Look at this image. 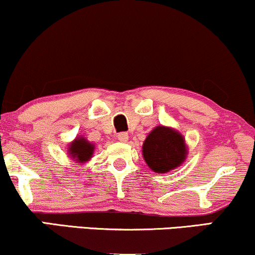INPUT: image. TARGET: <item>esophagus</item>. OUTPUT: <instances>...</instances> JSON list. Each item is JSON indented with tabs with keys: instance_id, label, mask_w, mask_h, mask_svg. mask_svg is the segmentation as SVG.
I'll use <instances>...</instances> for the list:
<instances>
[{
	"instance_id": "obj_1",
	"label": "esophagus",
	"mask_w": 255,
	"mask_h": 255,
	"mask_svg": "<svg viewBox=\"0 0 255 255\" xmlns=\"http://www.w3.org/2000/svg\"><path fill=\"white\" fill-rule=\"evenodd\" d=\"M128 134L125 133V131H122V133H119L118 134V139L119 141H121V142H127L128 141Z\"/></svg>"
}]
</instances>
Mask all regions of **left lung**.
<instances>
[{
    "mask_svg": "<svg viewBox=\"0 0 255 255\" xmlns=\"http://www.w3.org/2000/svg\"><path fill=\"white\" fill-rule=\"evenodd\" d=\"M142 155L152 171L166 173L183 164L188 155V147L179 131L157 126L143 142Z\"/></svg>",
    "mask_w": 255,
    "mask_h": 255,
    "instance_id": "left-lung-1",
    "label": "left lung"
}]
</instances>
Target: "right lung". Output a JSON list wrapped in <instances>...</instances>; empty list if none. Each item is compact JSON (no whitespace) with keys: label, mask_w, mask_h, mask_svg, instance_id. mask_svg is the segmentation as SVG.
<instances>
[{"label":"right lung","mask_w":255,"mask_h":255,"mask_svg":"<svg viewBox=\"0 0 255 255\" xmlns=\"http://www.w3.org/2000/svg\"><path fill=\"white\" fill-rule=\"evenodd\" d=\"M95 146L85 139V137L78 136L69 145V154L75 161L82 162L90 160L94 154Z\"/></svg>","instance_id":"add662e5"}]
</instances>
